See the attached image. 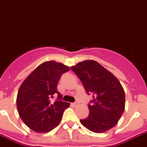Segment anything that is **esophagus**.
<instances>
[{"label": "esophagus", "instance_id": "obj_1", "mask_svg": "<svg viewBox=\"0 0 147 147\" xmlns=\"http://www.w3.org/2000/svg\"><path fill=\"white\" fill-rule=\"evenodd\" d=\"M71 106H73V107H76L78 105V102H73V103H71Z\"/></svg>", "mask_w": 147, "mask_h": 147}]
</instances>
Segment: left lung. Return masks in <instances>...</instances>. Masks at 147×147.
I'll list each match as a JSON object with an SVG mask.
<instances>
[{"label":"left lung","mask_w":147,"mask_h":147,"mask_svg":"<svg viewBox=\"0 0 147 147\" xmlns=\"http://www.w3.org/2000/svg\"><path fill=\"white\" fill-rule=\"evenodd\" d=\"M71 69L82 82L93 100L88 104L90 113L80 121L95 133H103L117 125L125 110V95L120 82L110 71L94 60H85Z\"/></svg>","instance_id":"left-lung-1"}]
</instances>
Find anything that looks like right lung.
<instances>
[{"label":"right lung","instance_id":"add662e5","mask_svg":"<svg viewBox=\"0 0 147 147\" xmlns=\"http://www.w3.org/2000/svg\"><path fill=\"white\" fill-rule=\"evenodd\" d=\"M69 68L54 61L43 63L26 78L20 86L16 105L20 118L30 129L48 132L59 125L69 103L61 100L57 85L62 75ZM57 95V100L51 98Z\"/></svg>","mask_w":147,"mask_h":147}]
</instances>
